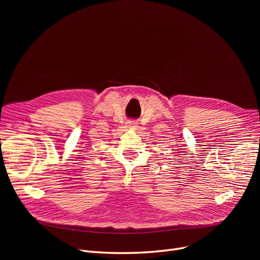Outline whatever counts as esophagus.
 Masks as SVG:
<instances>
[{
	"mask_svg": "<svg viewBox=\"0 0 260 260\" xmlns=\"http://www.w3.org/2000/svg\"><path fill=\"white\" fill-rule=\"evenodd\" d=\"M127 126L131 127V128H136V127L138 126V123L136 122V121H129V122L127 123Z\"/></svg>",
	"mask_w": 260,
	"mask_h": 260,
	"instance_id": "1",
	"label": "esophagus"
}]
</instances>
